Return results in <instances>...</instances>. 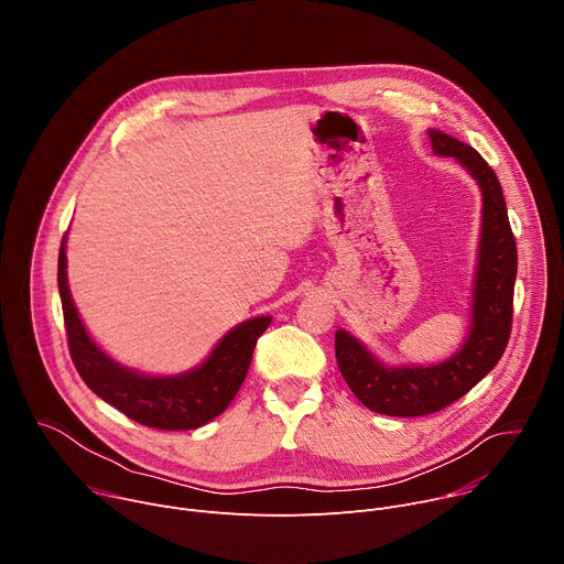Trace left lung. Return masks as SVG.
<instances>
[{
    "label": "left lung",
    "instance_id": "1",
    "mask_svg": "<svg viewBox=\"0 0 564 564\" xmlns=\"http://www.w3.org/2000/svg\"><path fill=\"white\" fill-rule=\"evenodd\" d=\"M437 155L455 158L481 192V229L470 290V324L459 350L429 366H388L346 330L335 335L339 370L361 404L379 415L420 417L446 409L500 361L513 316L518 250L496 172L473 147L429 129Z\"/></svg>",
    "mask_w": 564,
    "mask_h": 564
}]
</instances>
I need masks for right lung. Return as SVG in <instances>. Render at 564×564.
Segmentation results:
<instances>
[{
    "label": "right lung",
    "mask_w": 564,
    "mask_h": 564,
    "mask_svg": "<svg viewBox=\"0 0 564 564\" xmlns=\"http://www.w3.org/2000/svg\"><path fill=\"white\" fill-rule=\"evenodd\" d=\"M57 288L70 359L85 383L133 422L160 431H192L218 417L246 381L257 339L272 316H252L234 326L203 364L178 375H144L111 359L87 333L70 299L66 236L57 259Z\"/></svg>",
    "instance_id": "right-lung-1"
}]
</instances>
